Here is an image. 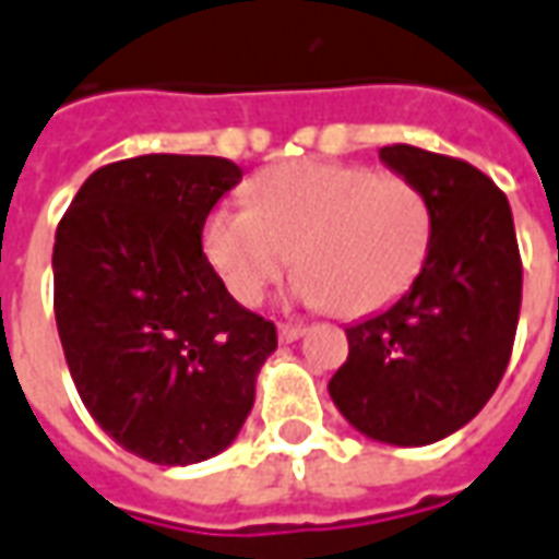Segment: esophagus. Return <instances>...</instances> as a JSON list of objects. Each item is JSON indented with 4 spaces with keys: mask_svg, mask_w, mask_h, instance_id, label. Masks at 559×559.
<instances>
[{
    "mask_svg": "<svg viewBox=\"0 0 559 559\" xmlns=\"http://www.w3.org/2000/svg\"><path fill=\"white\" fill-rule=\"evenodd\" d=\"M302 333H306V326H299V323H281L278 326V338L284 342V345H290V342H296V338H302Z\"/></svg>",
    "mask_w": 559,
    "mask_h": 559,
    "instance_id": "34e87169",
    "label": "esophagus"
}]
</instances>
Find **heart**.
Returning a JSON list of instances; mask_svg holds the SVG:
<instances>
[{
    "mask_svg": "<svg viewBox=\"0 0 559 559\" xmlns=\"http://www.w3.org/2000/svg\"><path fill=\"white\" fill-rule=\"evenodd\" d=\"M253 205H217L202 224L209 266L241 306H257L293 266L296 296L366 318L396 302L424 272L432 209L400 175L362 166L287 163L263 171Z\"/></svg>",
    "mask_w": 559,
    "mask_h": 559,
    "instance_id": "1",
    "label": "heart"
}]
</instances>
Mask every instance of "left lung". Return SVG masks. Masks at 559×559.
I'll use <instances>...</instances> for the list:
<instances>
[{
	"instance_id": "1",
	"label": "left lung",
	"mask_w": 559,
	"mask_h": 559,
	"mask_svg": "<svg viewBox=\"0 0 559 559\" xmlns=\"http://www.w3.org/2000/svg\"><path fill=\"white\" fill-rule=\"evenodd\" d=\"M378 157L429 199L432 248L393 306L347 326L330 396L366 439L420 448L466 427L502 381L521 314V253L509 199L484 171L412 144Z\"/></svg>"
}]
</instances>
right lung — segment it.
I'll list each match as a JSON object with an SVG mask.
<instances>
[{
  "label": "right lung",
  "instance_id": "1",
  "mask_svg": "<svg viewBox=\"0 0 559 559\" xmlns=\"http://www.w3.org/2000/svg\"><path fill=\"white\" fill-rule=\"evenodd\" d=\"M241 169L144 154L90 175L53 241V314L78 396L130 454L190 466L236 442L275 323L239 306L202 224Z\"/></svg>",
  "mask_w": 559,
  "mask_h": 559
}]
</instances>
